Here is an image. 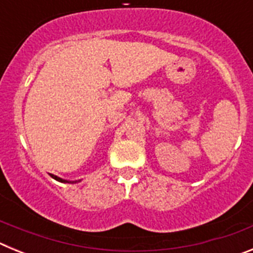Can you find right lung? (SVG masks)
<instances>
[{
	"label": "right lung",
	"instance_id": "1",
	"mask_svg": "<svg viewBox=\"0 0 253 253\" xmlns=\"http://www.w3.org/2000/svg\"><path fill=\"white\" fill-rule=\"evenodd\" d=\"M51 177H53V178H55V180H57V181H60V182H68V181H66V180H62V178L57 177V176H54V175H51Z\"/></svg>",
	"mask_w": 253,
	"mask_h": 253
}]
</instances>
